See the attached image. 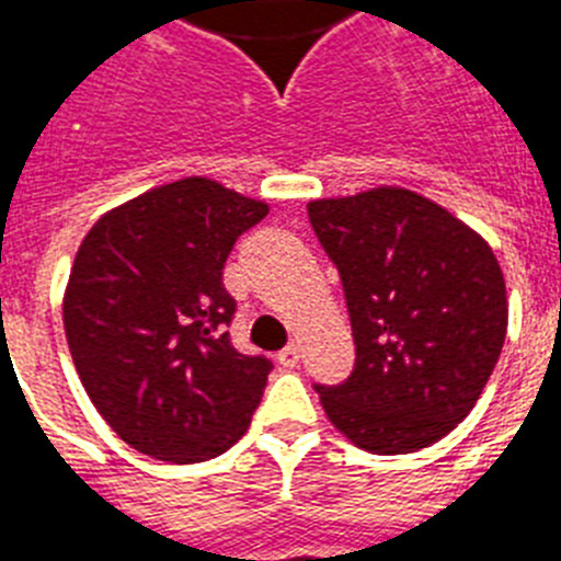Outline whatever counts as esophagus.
Wrapping results in <instances>:
<instances>
[{
	"label": "esophagus",
	"instance_id": "1",
	"mask_svg": "<svg viewBox=\"0 0 561 561\" xmlns=\"http://www.w3.org/2000/svg\"><path fill=\"white\" fill-rule=\"evenodd\" d=\"M279 365H285V368H296L299 365V359H302V347L299 345H288L285 351H279Z\"/></svg>",
	"mask_w": 561,
	"mask_h": 561
}]
</instances>
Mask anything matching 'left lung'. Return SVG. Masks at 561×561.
<instances>
[{
    "label": "left lung",
    "mask_w": 561,
    "mask_h": 561,
    "mask_svg": "<svg viewBox=\"0 0 561 561\" xmlns=\"http://www.w3.org/2000/svg\"><path fill=\"white\" fill-rule=\"evenodd\" d=\"M313 233L336 265L356 365L317 385L339 433L379 456L448 436L482 397L507 333L505 276L491 244L404 187L317 199Z\"/></svg>",
    "instance_id": "1"
}]
</instances>
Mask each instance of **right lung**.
<instances>
[{"label": "right lung", "mask_w": 561, "mask_h": 561, "mask_svg": "<svg viewBox=\"0 0 561 561\" xmlns=\"http://www.w3.org/2000/svg\"><path fill=\"white\" fill-rule=\"evenodd\" d=\"M265 216V202L187 176L107 210L79 244L62 302L70 356L93 408L139 454L205 462L251 425L273 365L230 345L222 271Z\"/></svg>", "instance_id": "obj_1"}]
</instances>
